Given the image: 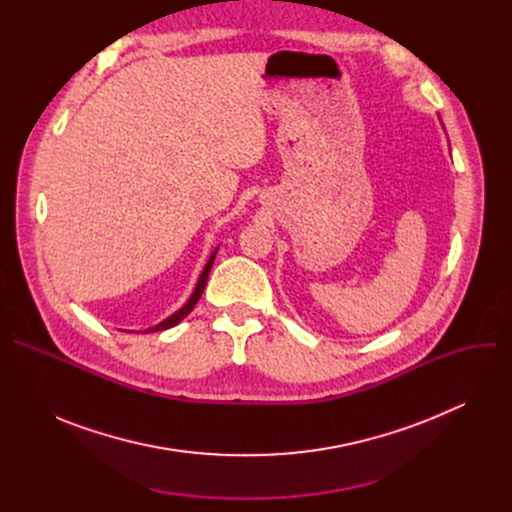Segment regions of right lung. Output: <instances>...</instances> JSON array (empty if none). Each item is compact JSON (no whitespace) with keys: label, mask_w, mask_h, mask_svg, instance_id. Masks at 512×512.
Returning <instances> with one entry per match:
<instances>
[{"label":"right lung","mask_w":512,"mask_h":512,"mask_svg":"<svg viewBox=\"0 0 512 512\" xmlns=\"http://www.w3.org/2000/svg\"><path fill=\"white\" fill-rule=\"evenodd\" d=\"M216 251L218 249H214V253L210 255V259H208V263L204 265V269H202V273H200V279H198V283H196V289H194V294L190 296V300L176 312V314H172L170 318H166L164 322H160L158 326H154V328H150V330H145V332H160V330H168V328H172V326H176L178 322H182L190 312H192V308L196 306V302L200 300V296H202V291H204V287H206V279H208V273H210V267H212V263H214V257H216Z\"/></svg>","instance_id":"add662e5"}]
</instances>
